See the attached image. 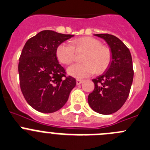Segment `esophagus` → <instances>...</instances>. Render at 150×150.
<instances>
[{
	"mask_svg": "<svg viewBox=\"0 0 150 150\" xmlns=\"http://www.w3.org/2000/svg\"><path fill=\"white\" fill-rule=\"evenodd\" d=\"M82 81H83V80H81V79H77V80H76V83H77V85L81 84V83H82Z\"/></svg>",
	"mask_w": 150,
	"mask_h": 150,
	"instance_id": "1",
	"label": "esophagus"
}]
</instances>
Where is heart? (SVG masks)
Returning <instances> with one entry per match:
<instances>
[{"mask_svg": "<svg viewBox=\"0 0 150 150\" xmlns=\"http://www.w3.org/2000/svg\"><path fill=\"white\" fill-rule=\"evenodd\" d=\"M85 52L82 57L83 63H77L68 69V73L77 78H83L95 72L100 74L110 67L112 52L109 47L102 45L97 39L90 36L75 39L72 45L63 42L56 49L57 60L65 65H69L75 60L76 53Z\"/></svg>", "mask_w": 150, "mask_h": 150, "instance_id": "b5f03b06", "label": "heart"}]
</instances>
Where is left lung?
<instances>
[{
    "label": "left lung",
    "instance_id": "obj_1",
    "mask_svg": "<svg viewBox=\"0 0 150 150\" xmlns=\"http://www.w3.org/2000/svg\"><path fill=\"white\" fill-rule=\"evenodd\" d=\"M110 46L112 60L108 70L93 79L95 88L88 96L90 108L98 114H111L122 108L128 98L134 70L130 51L120 39L108 33L95 34Z\"/></svg>",
    "mask_w": 150,
    "mask_h": 150
}]
</instances>
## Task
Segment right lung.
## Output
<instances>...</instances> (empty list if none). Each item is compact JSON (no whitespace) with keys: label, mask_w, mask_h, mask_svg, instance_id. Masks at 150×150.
<instances>
[{"label":"right lung","mask_w":150,"mask_h":150,"mask_svg":"<svg viewBox=\"0 0 150 150\" xmlns=\"http://www.w3.org/2000/svg\"><path fill=\"white\" fill-rule=\"evenodd\" d=\"M73 35L42 30L28 40L19 57L21 93L35 110L50 114L60 110L76 85L57 61L56 49Z\"/></svg>","instance_id":"right-lung-1"}]
</instances>
